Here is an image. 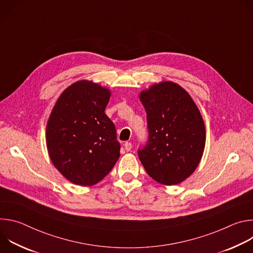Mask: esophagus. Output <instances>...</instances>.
Masks as SVG:
<instances>
[{"instance_id": "obj_1", "label": "esophagus", "mask_w": 253, "mask_h": 253, "mask_svg": "<svg viewBox=\"0 0 253 253\" xmlns=\"http://www.w3.org/2000/svg\"><path fill=\"white\" fill-rule=\"evenodd\" d=\"M124 147H125V150H126V151H130V150L132 149V143L126 142V143L124 144Z\"/></svg>"}]
</instances>
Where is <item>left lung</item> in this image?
Returning a JSON list of instances; mask_svg holds the SVG:
<instances>
[{"mask_svg": "<svg viewBox=\"0 0 253 253\" xmlns=\"http://www.w3.org/2000/svg\"><path fill=\"white\" fill-rule=\"evenodd\" d=\"M147 113L149 138L138 151L146 172L163 185L184 181L197 168L205 147V126L198 107L181 86L163 81L139 95Z\"/></svg>", "mask_w": 253, "mask_h": 253, "instance_id": "8db88e82", "label": "left lung"}]
</instances>
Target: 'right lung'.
Returning a JSON list of instances; mask_svg holds the SVG:
<instances>
[{"label":"right lung","mask_w":253,"mask_h":253,"mask_svg":"<svg viewBox=\"0 0 253 253\" xmlns=\"http://www.w3.org/2000/svg\"><path fill=\"white\" fill-rule=\"evenodd\" d=\"M110 90L88 80L66 88L58 98L46 128L50 159L70 182L97 184L120 157L116 128L105 114Z\"/></svg>","instance_id":"add662e5"}]
</instances>
